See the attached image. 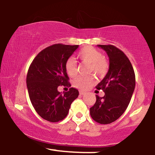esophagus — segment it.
<instances>
[{"mask_svg":"<svg viewBox=\"0 0 155 155\" xmlns=\"http://www.w3.org/2000/svg\"><path fill=\"white\" fill-rule=\"evenodd\" d=\"M85 93H86V92H83V91H80V95H85Z\"/></svg>","mask_w":155,"mask_h":155,"instance_id":"esophagus-1","label":"esophagus"}]
</instances>
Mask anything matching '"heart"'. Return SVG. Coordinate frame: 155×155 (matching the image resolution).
Listing matches in <instances>:
<instances>
[{"label": "heart", "mask_w": 155, "mask_h": 155, "mask_svg": "<svg viewBox=\"0 0 155 155\" xmlns=\"http://www.w3.org/2000/svg\"><path fill=\"white\" fill-rule=\"evenodd\" d=\"M78 57L83 63L90 65V73H94L99 77H102L107 73L109 64L102 53L91 46H86L79 52ZM66 73L70 77H74L78 71V65L73 58H70L65 62ZM93 77H78L74 81V85L80 90H87L95 83Z\"/></svg>", "instance_id": "heart-1"}]
</instances>
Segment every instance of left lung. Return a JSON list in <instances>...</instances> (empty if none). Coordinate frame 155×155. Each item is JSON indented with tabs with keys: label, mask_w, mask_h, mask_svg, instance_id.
I'll list each match as a JSON object with an SVG mask.
<instances>
[{
	"label": "left lung",
	"mask_w": 155,
	"mask_h": 155,
	"mask_svg": "<svg viewBox=\"0 0 155 155\" xmlns=\"http://www.w3.org/2000/svg\"><path fill=\"white\" fill-rule=\"evenodd\" d=\"M109 57V70L96 86L104 92V97L96 95L95 104L90 107L92 119L100 124H110L125 111L135 87V75L130 60L123 52L112 45H97Z\"/></svg>",
	"instance_id": "8db88e82"
}]
</instances>
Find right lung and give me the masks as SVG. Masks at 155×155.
<instances>
[{
	"mask_svg": "<svg viewBox=\"0 0 155 155\" xmlns=\"http://www.w3.org/2000/svg\"><path fill=\"white\" fill-rule=\"evenodd\" d=\"M78 46L51 45L40 52L30 65L26 78L29 97L34 109L44 120L51 122L63 120L79 95L73 87L68 92L58 90L60 85L71 86L65 65Z\"/></svg>",
	"mask_w": 155,
	"mask_h": 155,
	"instance_id": "1",
	"label": "right lung"
}]
</instances>
